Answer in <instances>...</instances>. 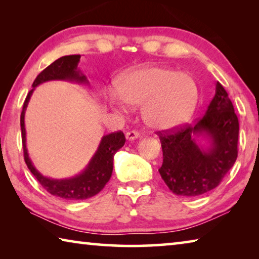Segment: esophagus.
I'll use <instances>...</instances> for the list:
<instances>
[{
    "label": "esophagus",
    "mask_w": 259,
    "mask_h": 259,
    "mask_svg": "<svg viewBox=\"0 0 259 259\" xmlns=\"http://www.w3.org/2000/svg\"><path fill=\"white\" fill-rule=\"evenodd\" d=\"M139 137V133L138 131H128V133L125 134V138L128 140H134V139H137Z\"/></svg>",
    "instance_id": "esophagus-1"
}]
</instances>
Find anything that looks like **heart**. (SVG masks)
<instances>
[{"label":"heart","instance_id":"b5f03b06","mask_svg":"<svg viewBox=\"0 0 259 259\" xmlns=\"http://www.w3.org/2000/svg\"><path fill=\"white\" fill-rule=\"evenodd\" d=\"M117 89L106 93L108 104L125 113L130 105L140 106L145 123L152 129L168 130L191 117L198 104L194 78L163 66H145L122 75Z\"/></svg>","mask_w":259,"mask_h":259}]
</instances>
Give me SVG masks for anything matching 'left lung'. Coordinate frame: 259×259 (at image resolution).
<instances>
[{
	"instance_id": "left-lung-1",
	"label": "left lung",
	"mask_w": 259,
	"mask_h": 259,
	"mask_svg": "<svg viewBox=\"0 0 259 259\" xmlns=\"http://www.w3.org/2000/svg\"><path fill=\"white\" fill-rule=\"evenodd\" d=\"M159 136L163 152L159 172L176 195L193 198L216 188L238 157L239 120L219 82L203 117ZM199 138L207 139L209 146H199Z\"/></svg>"
}]
</instances>
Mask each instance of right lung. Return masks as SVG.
<instances>
[{"mask_svg": "<svg viewBox=\"0 0 259 259\" xmlns=\"http://www.w3.org/2000/svg\"><path fill=\"white\" fill-rule=\"evenodd\" d=\"M80 55H71L60 57L59 59L54 61L46 69L38 74L33 82V89L29 91L25 99L23 112L20 115L21 126V139H23L24 159L28 169L30 170L38 183L50 193V194L58 196L65 200H85L103 190L106 185L113 172V160L114 154L124 145L125 137L122 131L113 133L104 136L100 140L97 151L91 157V160L85 169L76 176L65 179H55L46 177L35 168L32 160L28 155L27 147H26V129H25V112L27 108L28 102L33 91L41 83L48 81H69L75 83H88L84 74L78 69L77 65L80 61Z\"/></svg>", "mask_w": 259, "mask_h": 259, "instance_id": "1", "label": "right lung"}]
</instances>
